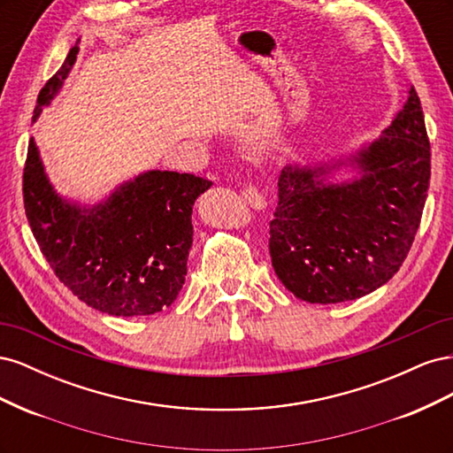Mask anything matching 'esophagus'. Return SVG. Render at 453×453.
Listing matches in <instances>:
<instances>
[{
  "mask_svg": "<svg viewBox=\"0 0 453 453\" xmlns=\"http://www.w3.org/2000/svg\"><path fill=\"white\" fill-rule=\"evenodd\" d=\"M242 196H243V200L248 202V203L251 205V208H255V210H265L266 203H268L266 198H265V195L260 193V190H258L257 187H251V185L243 190Z\"/></svg>",
  "mask_w": 453,
  "mask_h": 453,
  "instance_id": "1",
  "label": "esophagus"
}]
</instances>
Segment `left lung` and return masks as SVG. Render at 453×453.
<instances>
[{
	"label": "left lung",
	"instance_id": "obj_1",
	"mask_svg": "<svg viewBox=\"0 0 453 453\" xmlns=\"http://www.w3.org/2000/svg\"><path fill=\"white\" fill-rule=\"evenodd\" d=\"M352 170L348 180L334 173ZM431 177L418 92L378 138L313 164H287L270 221L280 281L310 304L361 298L388 283L412 248Z\"/></svg>",
	"mask_w": 453,
	"mask_h": 453
}]
</instances>
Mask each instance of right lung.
I'll use <instances>...</instances> for the list:
<instances>
[{"instance_id": "right-lung-1", "label": "right lung", "mask_w": 453, "mask_h": 453, "mask_svg": "<svg viewBox=\"0 0 453 453\" xmlns=\"http://www.w3.org/2000/svg\"><path fill=\"white\" fill-rule=\"evenodd\" d=\"M77 43L37 96L34 122L64 87ZM211 181L193 173L142 172L96 203L62 196L49 180L35 140L24 168V210L57 278L90 308L142 318L172 306L193 248V205Z\"/></svg>"}]
</instances>
